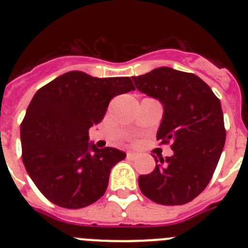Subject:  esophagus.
Listing matches in <instances>:
<instances>
[{
    "label": "esophagus",
    "mask_w": 248,
    "mask_h": 248,
    "mask_svg": "<svg viewBox=\"0 0 248 248\" xmlns=\"http://www.w3.org/2000/svg\"><path fill=\"white\" fill-rule=\"evenodd\" d=\"M126 157H128L129 160H135L138 157V154L137 153H131V151H129L128 154H126Z\"/></svg>",
    "instance_id": "esophagus-1"
}]
</instances>
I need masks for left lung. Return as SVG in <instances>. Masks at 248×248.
<instances>
[{"mask_svg": "<svg viewBox=\"0 0 248 248\" xmlns=\"http://www.w3.org/2000/svg\"><path fill=\"white\" fill-rule=\"evenodd\" d=\"M131 78L141 93L163 104L156 139L171 144L174 151L165 160L159 157L153 172L140 175V190L160 205L190 202L210 183L225 145L220 99L198 76L172 68H156Z\"/></svg>", "mask_w": 248, "mask_h": 248, "instance_id": "8db88e82", "label": "left lung"}]
</instances>
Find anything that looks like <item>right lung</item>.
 I'll return each instance as SVG.
<instances>
[{
	"label": "right lung",
	"mask_w": 248,
	"mask_h": 248,
	"mask_svg": "<svg viewBox=\"0 0 248 248\" xmlns=\"http://www.w3.org/2000/svg\"><path fill=\"white\" fill-rule=\"evenodd\" d=\"M134 89L129 77L94 78L73 71L37 91L21 123L22 160L50 202L76 210L104 195L111 168L126 155L89 144L88 131L102 122L114 97Z\"/></svg>",
	"instance_id": "obj_1"
}]
</instances>
